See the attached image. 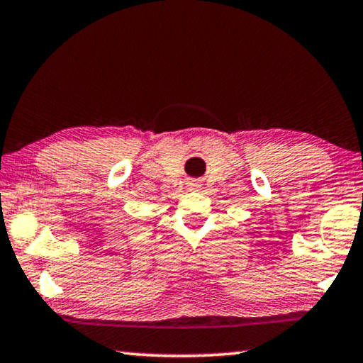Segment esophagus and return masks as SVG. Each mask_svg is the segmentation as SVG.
Segmentation results:
<instances>
[{
  "label": "esophagus",
  "instance_id": "1",
  "mask_svg": "<svg viewBox=\"0 0 363 363\" xmlns=\"http://www.w3.org/2000/svg\"><path fill=\"white\" fill-rule=\"evenodd\" d=\"M198 183H191V185H190V188H191V190H198Z\"/></svg>",
  "mask_w": 363,
  "mask_h": 363
}]
</instances>
